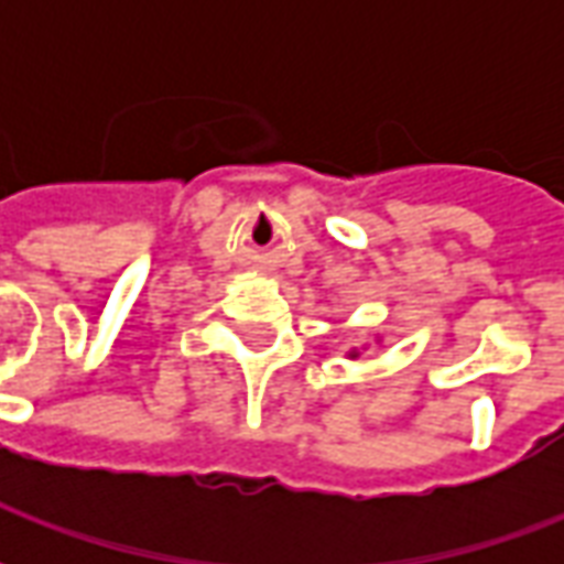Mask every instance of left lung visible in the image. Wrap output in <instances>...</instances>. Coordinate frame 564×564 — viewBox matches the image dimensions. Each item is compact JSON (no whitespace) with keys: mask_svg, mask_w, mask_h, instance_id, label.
Wrapping results in <instances>:
<instances>
[{"mask_svg":"<svg viewBox=\"0 0 564 564\" xmlns=\"http://www.w3.org/2000/svg\"><path fill=\"white\" fill-rule=\"evenodd\" d=\"M347 356H350V359H359V350H350V354H347Z\"/></svg>","mask_w":564,"mask_h":564,"instance_id":"1","label":"left lung"}]
</instances>
